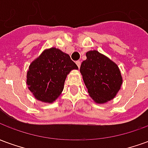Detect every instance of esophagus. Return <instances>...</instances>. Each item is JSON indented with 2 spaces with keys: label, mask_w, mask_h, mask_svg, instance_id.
I'll return each mask as SVG.
<instances>
[{
  "label": "esophagus",
  "mask_w": 148,
  "mask_h": 148,
  "mask_svg": "<svg viewBox=\"0 0 148 148\" xmlns=\"http://www.w3.org/2000/svg\"><path fill=\"white\" fill-rule=\"evenodd\" d=\"M76 64H77V67L79 68L81 66V62L80 61H76Z\"/></svg>",
  "instance_id": "34e87169"
}]
</instances>
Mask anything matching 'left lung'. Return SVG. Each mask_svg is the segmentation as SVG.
<instances>
[{
  "instance_id": "1",
  "label": "left lung",
  "mask_w": 148,
  "mask_h": 148,
  "mask_svg": "<svg viewBox=\"0 0 148 148\" xmlns=\"http://www.w3.org/2000/svg\"><path fill=\"white\" fill-rule=\"evenodd\" d=\"M80 72L88 93L97 104H105L114 98L123 83L118 66L97 51H87Z\"/></svg>"
}]
</instances>
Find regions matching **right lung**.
I'll return each instance as SVG.
<instances>
[{"mask_svg": "<svg viewBox=\"0 0 148 148\" xmlns=\"http://www.w3.org/2000/svg\"><path fill=\"white\" fill-rule=\"evenodd\" d=\"M77 69L68 54L55 47L46 49L29 66L27 88L38 101L53 103L62 92L67 74Z\"/></svg>", "mask_w": 148, "mask_h": 148, "instance_id": "obj_1", "label": "right lung"}]
</instances>
